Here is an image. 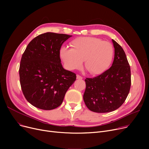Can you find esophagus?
<instances>
[{
	"mask_svg": "<svg viewBox=\"0 0 149 149\" xmlns=\"http://www.w3.org/2000/svg\"><path fill=\"white\" fill-rule=\"evenodd\" d=\"M83 79V77L81 76H80V75H77V79H79V80H81Z\"/></svg>",
	"mask_w": 149,
	"mask_h": 149,
	"instance_id": "obj_1",
	"label": "esophagus"
}]
</instances>
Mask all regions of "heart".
Listing matches in <instances>:
<instances>
[{
    "instance_id": "1",
    "label": "heart",
    "mask_w": 149,
    "mask_h": 149,
    "mask_svg": "<svg viewBox=\"0 0 149 149\" xmlns=\"http://www.w3.org/2000/svg\"><path fill=\"white\" fill-rule=\"evenodd\" d=\"M71 48L63 46L60 56L69 70L79 69L84 60V67L92 75L103 74L111 64L113 56L112 45L93 37H80L70 43Z\"/></svg>"
}]
</instances>
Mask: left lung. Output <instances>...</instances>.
<instances>
[{"instance_id": "1", "label": "left lung", "mask_w": 149, "mask_h": 149, "mask_svg": "<svg viewBox=\"0 0 149 149\" xmlns=\"http://www.w3.org/2000/svg\"><path fill=\"white\" fill-rule=\"evenodd\" d=\"M115 56L112 66L94 78L85 79L84 103L90 111L110 112L118 109L126 100L130 89V65L122 47L112 39Z\"/></svg>"}]
</instances>
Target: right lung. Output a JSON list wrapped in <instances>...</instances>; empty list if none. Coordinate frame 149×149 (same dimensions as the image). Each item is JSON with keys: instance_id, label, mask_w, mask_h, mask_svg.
<instances>
[{"instance_id": "obj_1", "label": "right lung", "mask_w": 149, "mask_h": 149, "mask_svg": "<svg viewBox=\"0 0 149 149\" xmlns=\"http://www.w3.org/2000/svg\"><path fill=\"white\" fill-rule=\"evenodd\" d=\"M72 36L46 33L33 38L20 60V83L28 102L43 110L60 106L76 74L63 68L60 57L62 44Z\"/></svg>"}]
</instances>
